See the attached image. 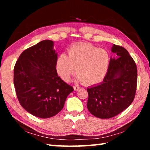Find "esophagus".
<instances>
[{
  "label": "esophagus",
  "instance_id": "1",
  "mask_svg": "<svg viewBox=\"0 0 150 150\" xmlns=\"http://www.w3.org/2000/svg\"><path fill=\"white\" fill-rule=\"evenodd\" d=\"M80 87L79 86H77V85H75V86H73V88H74L75 91H78L79 89H80Z\"/></svg>",
  "mask_w": 150,
  "mask_h": 150
}]
</instances>
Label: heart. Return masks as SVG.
<instances>
[{"mask_svg":"<svg viewBox=\"0 0 150 150\" xmlns=\"http://www.w3.org/2000/svg\"><path fill=\"white\" fill-rule=\"evenodd\" d=\"M67 55L60 54L56 60L57 72L63 81H69L77 70L76 82L92 85L102 81L108 71L110 57L105 50L77 43L67 50Z\"/></svg>","mask_w":150,"mask_h":150,"instance_id":"heart-1","label":"heart"}]
</instances>
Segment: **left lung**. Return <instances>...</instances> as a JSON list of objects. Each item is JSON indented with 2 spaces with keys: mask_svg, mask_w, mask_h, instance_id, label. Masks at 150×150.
Returning <instances> with one entry per match:
<instances>
[{
  "mask_svg": "<svg viewBox=\"0 0 150 150\" xmlns=\"http://www.w3.org/2000/svg\"><path fill=\"white\" fill-rule=\"evenodd\" d=\"M108 71L103 81L87 88V108L93 116L110 118L130 106L135 96L137 67L128 51L113 44Z\"/></svg>",
  "mask_w": 150,
  "mask_h": 150,
  "instance_id": "1",
  "label": "left lung"
}]
</instances>
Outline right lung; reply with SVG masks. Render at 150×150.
Wrapping results in <instances>:
<instances>
[{
	"label": "right lung",
	"instance_id": "right-lung-1",
	"mask_svg": "<svg viewBox=\"0 0 150 150\" xmlns=\"http://www.w3.org/2000/svg\"><path fill=\"white\" fill-rule=\"evenodd\" d=\"M54 46L52 40H44L28 48L14 68V85L20 105L40 118L59 113L74 90L57 75Z\"/></svg>",
	"mask_w": 150,
	"mask_h": 150
}]
</instances>
